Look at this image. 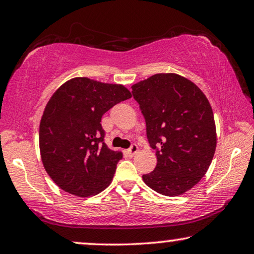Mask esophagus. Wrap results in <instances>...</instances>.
<instances>
[{"label":"esophagus","instance_id":"1","mask_svg":"<svg viewBox=\"0 0 254 254\" xmlns=\"http://www.w3.org/2000/svg\"><path fill=\"white\" fill-rule=\"evenodd\" d=\"M137 150H138L137 145H136V144H131L130 148L127 149L126 152H127V155L129 156V157H133V156L137 152Z\"/></svg>","mask_w":254,"mask_h":254}]
</instances>
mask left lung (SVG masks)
I'll return each mask as SVG.
<instances>
[{
	"mask_svg": "<svg viewBox=\"0 0 254 254\" xmlns=\"http://www.w3.org/2000/svg\"><path fill=\"white\" fill-rule=\"evenodd\" d=\"M131 95L157 156V165L142 176L143 182L166 196L185 193L206 175L216 149L209 102L193 82L177 74H156L138 82Z\"/></svg>",
	"mask_w": 254,
	"mask_h": 254,
	"instance_id": "obj_1",
	"label": "left lung"
}]
</instances>
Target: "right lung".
<instances>
[{"mask_svg":"<svg viewBox=\"0 0 254 254\" xmlns=\"http://www.w3.org/2000/svg\"><path fill=\"white\" fill-rule=\"evenodd\" d=\"M124 85L76 77L59 88L39 128L44 168L57 185L76 196L102 192L112 182L123 152L107 147L102 117L130 98Z\"/></svg>","mask_w":254,"mask_h":254,"instance_id":"right-lung-1","label":"right lung"}]
</instances>
